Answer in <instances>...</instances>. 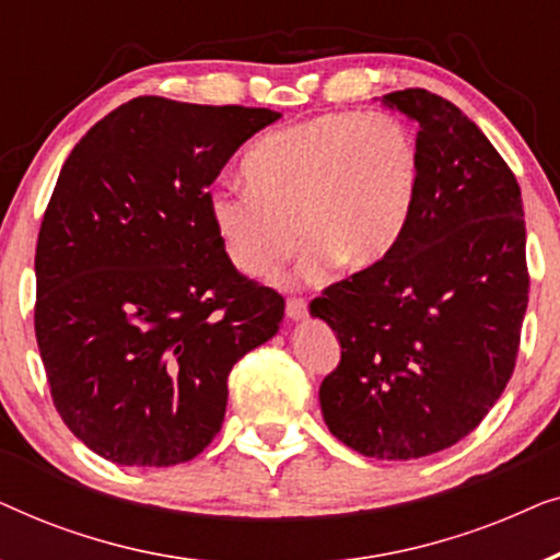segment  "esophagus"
<instances>
[{"mask_svg": "<svg viewBox=\"0 0 560 560\" xmlns=\"http://www.w3.org/2000/svg\"><path fill=\"white\" fill-rule=\"evenodd\" d=\"M305 313H308V305H305L303 298H290V301L285 303V316L290 320H301V318H305Z\"/></svg>", "mask_w": 560, "mask_h": 560, "instance_id": "1", "label": "esophagus"}]
</instances>
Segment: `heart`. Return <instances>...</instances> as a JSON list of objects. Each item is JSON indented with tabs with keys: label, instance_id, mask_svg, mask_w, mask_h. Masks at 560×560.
<instances>
[{
	"label": "heart",
	"instance_id": "1",
	"mask_svg": "<svg viewBox=\"0 0 560 560\" xmlns=\"http://www.w3.org/2000/svg\"><path fill=\"white\" fill-rule=\"evenodd\" d=\"M242 173L247 186L209 198L226 257L267 278L293 255L301 232L303 272L320 278L331 262L370 270L395 249L418 198L420 148L393 114L336 112L265 135Z\"/></svg>",
	"mask_w": 560,
	"mask_h": 560
}]
</instances>
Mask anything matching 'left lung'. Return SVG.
Here are the masks:
<instances>
[{"label":"left lung","mask_w":560,"mask_h":560,"mask_svg":"<svg viewBox=\"0 0 560 560\" xmlns=\"http://www.w3.org/2000/svg\"><path fill=\"white\" fill-rule=\"evenodd\" d=\"M380 102L418 125L416 206L395 249L326 288L311 316L341 343L318 389L328 431L408 462L454 446L500 400L530 280L523 196L485 132L425 89Z\"/></svg>","instance_id":"8db88e82"}]
</instances>
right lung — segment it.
Wrapping results in <instances>:
<instances>
[{
  "instance_id": "right-lung-1",
  "label": "right lung",
  "mask_w": 560,
  "mask_h": 560,
  "mask_svg": "<svg viewBox=\"0 0 560 560\" xmlns=\"http://www.w3.org/2000/svg\"><path fill=\"white\" fill-rule=\"evenodd\" d=\"M272 109L140 96L71 150L35 252V336L63 423L121 466L190 462L221 431L229 372L285 303L242 278L209 186Z\"/></svg>"
}]
</instances>
